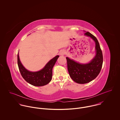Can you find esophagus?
<instances>
[{
	"instance_id": "obj_1",
	"label": "esophagus",
	"mask_w": 120,
	"mask_h": 120,
	"mask_svg": "<svg viewBox=\"0 0 120 120\" xmlns=\"http://www.w3.org/2000/svg\"><path fill=\"white\" fill-rule=\"evenodd\" d=\"M65 51H61L60 52V55H61V56H63V55L65 54Z\"/></svg>"
}]
</instances>
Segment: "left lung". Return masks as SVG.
Listing matches in <instances>:
<instances>
[{
    "mask_svg": "<svg viewBox=\"0 0 120 120\" xmlns=\"http://www.w3.org/2000/svg\"><path fill=\"white\" fill-rule=\"evenodd\" d=\"M85 34L90 37L96 43V55L88 64H81L67 57L68 69L70 76L75 82L84 84L94 79L99 74L103 62V53L96 37L89 32Z\"/></svg>",
    "mask_w": 120,
    "mask_h": 120,
    "instance_id": "obj_1",
    "label": "left lung"
}]
</instances>
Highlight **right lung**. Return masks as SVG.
I'll list each match as a JSON object with an SVG mask.
<instances>
[{"label": "right lung", "instance_id": "add662e5", "mask_svg": "<svg viewBox=\"0 0 120 120\" xmlns=\"http://www.w3.org/2000/svg\"><path fill=\"white\" fill-rule=\"evenodd\" d=\"M59 56L57 55L51 60L40 71L31 72L25 68L20 62L18 53L17 54V64L20 73L24 80L35 86H41L49 84L52 78V69Z\"/></svg>", "mask_w": 120, "mask_h": 120}]
</instances>
